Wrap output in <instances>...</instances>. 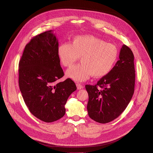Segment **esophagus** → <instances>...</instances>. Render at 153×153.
Returning <instances> with one entry per match:
<instances>
[{
  "label": "esophagus",
  "mask_w": 153,
  "mask_h": 153,
  "mask_svg": "<svg viewBox=\"0 0 153 153\" xmlns=\"http://www.w3.org/2000/svg\"><path fill=\"white\" fill-rule=\"evenodd\" d=\"M76 86H77V88L78 89H82L83 88V86L82 85L80 84V83H77Z\"/></svg>",
  "instance_id": "esophagus-1"
}]
</instances>
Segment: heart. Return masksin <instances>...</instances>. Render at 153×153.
<instances>
[{"label":"heart","mask_w":153,"mask_h":153,"mask_svg":"<svg viewBox=\"0 0 153 153\" xmlns=\"http://www.w3.org/2000/svg\"><path fill=\"white\" fill-rule=\"evenodd\" d=\"M58 56L65 67L72 66L81 57L82 62L68 69L67 77L76 82L102 77L109 74L117 62L118 52L111 43L92 35L74 36L71 43L61 44L57 49Z\"/></svg>","instance_id":"heart-1"}]
</instances>
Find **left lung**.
<instances>
[{
  "instance_id": "8db88e82",
  "label": "left lung",
  "mask_w": 153,
  "mask_h": 153,
  "mask_svg": "<svg viewBox=\"0 0 153 153\" xmlns=\"http://www.w3.org/2000/svg\"><path fill=\"white\" fill-rule=\"evenodd\" d=\"M119 58L111 72L97 84L85 85L89 96L88 115L99 123H108L118 118L134 94L135 70L131 50L123 45Z\"/></svg>"
}]
</instances>
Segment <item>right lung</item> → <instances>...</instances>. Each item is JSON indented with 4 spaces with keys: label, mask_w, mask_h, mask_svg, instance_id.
Here are the masks:
<instances>
[{
    "label": "right lung",
    "mask_w": 153,
    "mask_h": 153,
    "mask_svg": "<svg viewBox=\"0 0 153 153\" xmlns=\"http://www.w3.org/2000/svg\"><path fill=\"white\" fill-rule=\"evenodd\" d=\"M50 30L33 37L25 48L19 64V83L25 103L39 120L52 123L63 117L65 105L77 89L64 76L58 56V39Z\"/></svg>",
    "instance_id": "1"
}]
</instances>
